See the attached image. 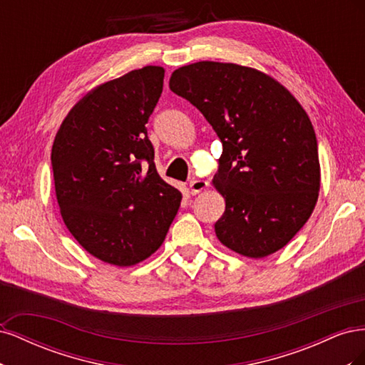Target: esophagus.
Listing matches in <instances>:
<instances>
[{
  "instance_id": "34e87169",
  "label": "esophagus",
  "mask_w": 365,
  "mask_h": 365,
  "mask_svg": "<svg viewBox=\"0 0 365 365\" xmlns=\"http://www.w3.org/2000/svg\"><path fill=\"white\" fill-rule=\"evenodd\" d=\"M189 187H190V193L192 195H197L200 192L205 190L207 187H208V184L205 181H201V180H192Z\"/></svg>"
}]
</instances>
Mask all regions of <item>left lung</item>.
Segmentation results:
<instances>
[{"instance_id": "8db88e82", "label": "left lung", "mask_w": 365, "mask_h": 365, "mask_svg": "<svg viewBox=\"0 0 365 365\" xmlns=\"http://www.w3.org/2000/svg\"><path fill=\"white\" fill-rule=\"evenodd\" d=\"M169 86L222 143L213 180L225 197L217 239L254 259L283 248L312 215L319 190L317 137L302 105L272 77L236 63L185 65Z\"/></svg>"}]
</instances>
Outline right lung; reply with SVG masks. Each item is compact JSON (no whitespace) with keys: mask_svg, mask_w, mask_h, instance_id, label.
Here are the masks:
<instances>
[{"mask_svg":"<svg viewBox=\"0 0 365 365\" xmlns=\"http://www.w3.org/2000/svg\"><path fill=\"white\" fill-rule=\"evenodd\" d=\"M164 70H134L88 93L65 117L51 149L63 222L94 257L130 267L155 252L182 195L161 180L146 123Z\"/></svg>","mask_w":365,"mask_h":365,"instance_id":"obj_1","label":"right lung"}]
</instances>
